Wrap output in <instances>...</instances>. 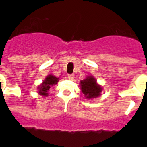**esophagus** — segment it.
Returning <instances> with one entry per match:
<instances>
[{
  "instance_id": "esophagus-1",
  "label": "esophagus",
  "mask_w": 147,
  "mask_h": 147,
  "mask_svg": "<svg viewBox=\"0 0 147 147\" xmlns=\"http://www.w3.org/2000/svg\"><path fill=\"white\" fill-rule=\"evenodd\" d=\"M68 78H69L70 80H73L74 78H75V76H74L73 74H69V75H68Z\"/></svg>"
}]
</instances>
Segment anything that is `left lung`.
I'll return each instance as SVG.
<instances>
[{"mask_svg": "<svg viewBox=\"0 0 147 147\" xmlns=\"http://www.w3.org/2000/svg\"><path fill=\"white\" fill-rule=\"evenodd\" d=\"M81 88L83 94L88 99L97 98L101 92V88L97 85L95 78L92 76H88L87 78L81 81Z\"/></svg>", "mask_w": 147, "mask_h": 147, "instance_id": "1", "label": "left lung"}]
</instances>
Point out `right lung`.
<instances>
[{
    "instance_id": "right-lung-1",
    "label": "right lung",
    "mask_w": 147,
    "mask_h": 147,
    "mask_svg": "<svg viewBox=\"0 0 147 147\" xmlns=\"http://www.w3.org/2000/svg\"><path fill=\"white\" fill-rule=\"evenodd\" d=\"M58 81H59V78L55 77L54 76H52V75L48 76L44 80V82H42V85H40V87H39V88H38V89H40L39 90V93L41 95H43V96L48 95L47 92L50 88V86L55 85L58 82Z\"/></svg>"
}]
</instances>
